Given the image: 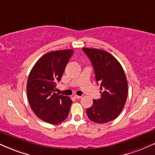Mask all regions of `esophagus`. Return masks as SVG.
Returning a JSON list of instances; mask_svg holds the SVG:
<instances>
[{
	"label": "esophagus",
	"mask_w": 155,
	"mask_h": 155,
	"mask_svg": "<svg viewBox=\"0 0 155 155\" xmlns=\"http://www.w3.org/2000/svg\"><path fill=\"white\" fill-rule=\"evenodd\" d=\"M74 98L75 99H81L82 98V96H80V95H74Z\"/></svg>",
	"instance_id": "obj_1"
}]
</instances>
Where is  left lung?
<instances>
[{"label":"left lung","mask_w":155,"mask_h":155,"mask_svg":"<svg viewBox=\"0 0 155 155\" xmlns=\"http://www.w3.org/2000/svg\"><path fill=\"white\" fill-rule=\"evenodd\" d=\"M92 63L95 81L101 83V98L93 100L86 113L91 121L104 124L115 119L123 110L128 93L127 77L118 61L108 51L83 48Z\"/></svg>","instance_id":"1"}]
</instances>
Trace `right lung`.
Returning a JSON list of instances; mask_svg holds the SVG:
<instances>
[{"mask_svg":"<svg viewBox=\"0 0 155 155\" xmlns=\"http://www.w3.org/2000/svg\"><path fill=\"white\" fill-rule=\"evenodd\" d=\"M73 49L49 52L34 64L28 76L26 92L28 103L38 118L57 124L68 117L72 104L68 96L54 93Z\"/></svg>","mask_w":155,"mask_h":155,"instance_id":"add662e5","label":"right lung"}]
</instances>
